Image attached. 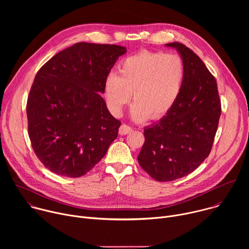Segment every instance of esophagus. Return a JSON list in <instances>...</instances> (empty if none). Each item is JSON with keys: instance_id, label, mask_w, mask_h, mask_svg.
<instances>
[{"instance_id": "34e87169", "label": "esophagus", "mask_w": 249, "mask_h": 249, "mask_svg": "<svg viewBox=\"0 0 249 249\" xmlns=\"http://www.w3.org/2000/svg\"><path fill=\"white\" fill-rule=\"evenodd\" d=\"M132 128L126 124H122L119 128V134L120 135H126V134H129L130 132H132Z\"/></svg>"}]
</instances>
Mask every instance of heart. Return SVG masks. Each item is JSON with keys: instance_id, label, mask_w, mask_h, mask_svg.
I'll list each match as a JSON object with an SVG mask.
<instances>
[{"instance_id": "b5f03b06", "label": "heart", "mask_w": 249, "mask_h": 249, "mask_svg": "<svg viewBox=\"0 0 249 249\" xmlns=\"http://www.w3.org/2000/svg\"><path fill=\"white\" fill-rule=\"evenodd\" d=\"M185 79L182 59L174 54L142 51L123 59L118 74L109 73L103 95L109 111L120 116L132 98L131 116L137 122L160 119L178 99Z\"/></svg>"}]
</instances>
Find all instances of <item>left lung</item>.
<instances>
[{
	"label": "left lung",
	"mask_w": 249,
	"mask_h": 249,
	"mask_svg": "<svg viewBox=\"0 0 249 249\" xmlns=\"http://www.w3.org/2000/svg\"><path fill=\"white\" fill-rule=\"evenodd\" d=\"M183 61L185 79L178 99L157 123L144 129L140 165L157 181H172L194 171L209 156L221 116L216 79L185 45L165 44Z\"/></svg>",
	"instance_id": "left-lung-1"
}]
</instances>
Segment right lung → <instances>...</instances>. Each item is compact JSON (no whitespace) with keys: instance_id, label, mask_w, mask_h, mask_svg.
<instances>
[{"instance_id":"1","label":"right lung","mask_w":249,"mask_h":249,"mask_svg":"<svg viewBox=\"0 0 249 249\" xmlns=\"http://www.w3.org/2000/svg\"><path fill=\"white\" fill-rule=\"evenodd\" d=\"M126 52L119 45L79 42L57 53L37 72L26 105L28 136L50 171L83 176L117 138L121 122L100 94L106 76Z\"/></svg>"}]
</instances>
